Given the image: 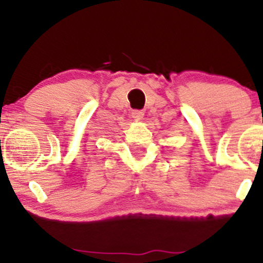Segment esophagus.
<instances>
[{
  "mask_svg": "<svg viewBox=\"0 0 263 263\" xmlns=\"http://www.w3.org/2000/svg\"><path fill=\"white\" fill-rule=\"evenodd\" d=\"M131 116H132V119L136 120V121H141V120L143 119L144 112H143V111H141V110H134V111H132Z\"/></svg>",
  "mask_w": 263,
  "mask_h": 263,
  "instance_id": "esophagus-1",
  "label": "esophagus"
}]
</instances>
